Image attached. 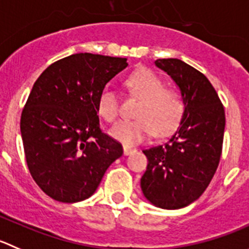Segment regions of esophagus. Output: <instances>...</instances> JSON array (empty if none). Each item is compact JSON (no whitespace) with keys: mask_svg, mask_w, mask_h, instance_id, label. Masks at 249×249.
<instances>
[{"mask_svg":"<svg viewBox=\"0 0 249 249\" xmlns=\"http://www.w3.org/2000/svg\"><path fill=\"white\" fill-rule=\"evenodd\" d=\"M135 148H131V147H127V146H124V155L125 156H127V155H130V153L135 152Z\"/></svg>","mask_w":249,"mask_h":249,"instance_id":"34e87169","label":"esophagus"}]
</instances>
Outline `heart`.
Masks as SVG:
<instances>
[{"instance_id":"1","label":"heart","mask_w":249,"mask_h":249,"mask_svg":"<svg viewBox=\"0 0 249 249\" xmlns=\"http://www.w3.org/2000/svg\"><path fill=\"white\" fill-rule=\"evenodd\" d=\"M125 86L131 94L140 98L134 120H123L110 129L109 134L125 145H135L145 140L151 131L164 136L177 129L184 115L183 94L176 88L164 87V82L151 70H136L127 76ZM99 115L107 122H114L119 113V98L115 90L106 87L97 103Z\"/></svg>"}]
</instances>
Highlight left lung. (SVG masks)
I'll return each mask as SVG.
<instances>
[{"label": "left lung", "instance_id": "8db88e82", "mask_svg": "<svg viewBox=\"0 0 249 249\" xmlns=\"http://www.w3.org/2000/svg\"><path fill=\"white\" fill-rule=\"evenodd\" d=\"M155 64L180 88L185 110L167 142L142 150L148 164L141 189L153 205L172 210L196 200L210 184L221 159L225 109L200 71L178 59Z\"/></svg>", "mask_w": 249, "mask_h": 249}]
</instances>
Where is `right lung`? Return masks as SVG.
<instances>
[{"mask_svg":"<svg viewBox=\"0 0 249 249\" xmlns=\"http://www.w3.org/2000/svg\"><path fill=\"white\" fill-rule=\"evenodd\" d=\"M126 66L124 57L80 53L53 62L34 83L20 115L23 147L34 182L54 200L89 198L123 155L101 130L97 103Z\"/></svg>","mask_w":249,"mask_h":249,"instance_id":"1","label":"right lung"}]
</instances>
